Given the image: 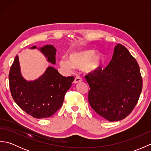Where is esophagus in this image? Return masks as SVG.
I'll use <instances>...</instances> for the list:
<instances>
[{"mask_svg": "<svg viewBox=\"0 0 151 151\" xmlns=\"http://www.w3.org/2000/svg\"><path fill=\"white\" fill-rule=\"evenodd\" d=\"M82 79L81 76H77L75 77V81H74V83H75V84H77V83H78V82H82Z\"/></svg>", "mask_w": 151, "mask_h": 151, "instance_id": "obj_1", "label": "esophagus"}]
</instances>
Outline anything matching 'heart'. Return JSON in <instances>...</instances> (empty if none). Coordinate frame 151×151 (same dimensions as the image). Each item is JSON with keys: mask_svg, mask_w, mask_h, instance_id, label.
Listing matches in <instances>:
<instances>
[{"mask_svg": "<svg viewBox=\"0 0 151 151\" xmlns=\"http://www.w3.org/2000/svg\"><path fill=\"white\" fill-rule=\"evenodd\" d=\"M69 62L65 58L60 60V65L63 68L71 71L73 68H86L87 71H95L98 69L103 62L101 54H95V50L89 49L74 52L69 56Z\"/></svg>", "mask_w": 151, "mask_h": 151, "instance_id": "obj_1", "label": "heart"}]
</instances>
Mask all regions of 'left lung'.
<instances>
[{
	"mask_svg": "<svg viewBox=\"0 0 151 151\" xmlns=\"http://www.w3.org/2000/svg\"><path fill=\"white\" fill-rule=\"evenodd\" d=\"M89 88L88 101L100 116L109 121L126 118L139 100L143 80L137 61L119 43L105 69L85 76Z\"/></svg>",
	"mask_w": 151,
	"mask_h": 151,
	"instance_id": "8db88e82",
	"label": "left lung"
}]
</instances>
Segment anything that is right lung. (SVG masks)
<instances>
[{
    "label": "right lung",
    "mask_w": 151,
    "mask_h": 151,
    "mask_svg": "<svg viewBox=\"0 0 151 151\" xmlns=\"http://www.w3.org/2000/svg\"><path fill=\"white\" fill-rule=\"evenodd\" d=\"M40 50L49 62L56 63V49L52 45L44 46ZM74 80V76H63L54 67H49L40 78L28 82L21 75L18 55L9 73L13 99L22 110L37 119L52 116L62 106L65 95Z\"/></svg>",
    "instance_id": "obj_1"
}]
</instances>
